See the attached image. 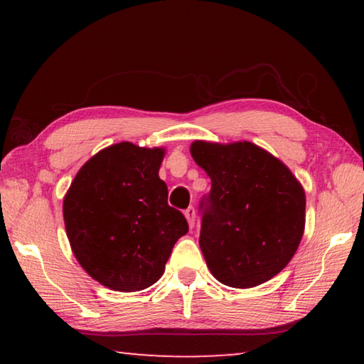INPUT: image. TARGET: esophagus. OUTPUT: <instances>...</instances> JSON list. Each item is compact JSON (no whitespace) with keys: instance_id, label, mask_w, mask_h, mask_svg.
<instances>
[{"instance_id":"1","label":"esophagus","mask_w":364,"mask_h":364,"mask_svg":"<svg viewBox=\"0 0 364 364\" xmlns=\"http://www.w3.org/2000/svg\"><path fill=\"white\" fill-rule=\"evenodd\" d=\"M184 217H186V220H188L189 228H193V226H194V221H196V210H194V207L186 208V210H184Z\"/></svg>"}]
</instances>
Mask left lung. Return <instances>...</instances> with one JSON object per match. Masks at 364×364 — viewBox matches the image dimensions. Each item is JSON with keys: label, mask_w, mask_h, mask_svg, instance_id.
Here are the masks:
<instances>
[{"label": "left lung", "mask_w": 364, "mask_h": 364, "mask_svg": "<svg viewBox=\"0 0 364 364\" xmlns=\"http://www.w3.org/2000/svg\"><path fill=\"white\" fill-rule=\"evenodd\" d=\"M191 156L212 180L199 207V244L208 269L236 289L269 281L304 236L301 184L279 159L249 141H194Z\"/></svg>", "instance_id": "obj_1"}]
</instances>
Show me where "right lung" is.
<instances>
[{
    "label": "right lung",
    "mask_w": 364,
    "mask_h": 364,
    "mask_svg": "<svg viewBox=\"0 0 364 364\" xmlns=\"http://www.w3.org/2000/svg\"><path fill=\"white\" fill-rule=\"evenodd\" d=\"M164 154L132 143L109 146L80 168L64 197L73 255L112 291L136 292L157 282L189 230L159 178Z\"/></svg>",
    "instance_id": "add662e5"
}]
</instances>
